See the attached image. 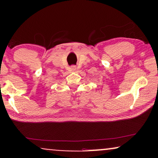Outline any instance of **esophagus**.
Instances as JSON below:
<instances>
[{
	"label": "esophagus",
	"mask_w": 158,
	"mask_h": 158,
	"mask_svg": "<svg viewBox=\"0 0 158 158\" xmlns=\"http://www.w3.org/2000/svg\"><path fill=\"white\" fill-rule=\"evenodd\" d=\"M77 69V66H71V70H72L73 71H75Z\"/></svg>",
	"instance_id": "obj_1"
}]
</instances>
